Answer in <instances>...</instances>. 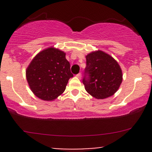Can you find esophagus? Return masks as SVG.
Listing matches in <instances>:
<instances>
[{
    "mask_svg": "<svg viewBox=\"0 0 152 152\" xmlns=\"http://www.w3.org/2000/svg\"><path fill=\"white\" fill-rule=\"evenodd\" d=\"M76 76H77V77L79 78V79H81V78H82V73H79L77 75H76Z\"/></svg>",
    "mask_w": 152,
    "mask_h": 152,
    "instance_id": "34e87169",
    "label": "esophagus"
}]
</instances>
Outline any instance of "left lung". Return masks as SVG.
Returning a JSON list of instances; mask_svg holds the SVG:
<instances>
[{"label": "left lung", "mask_w": 152, "mask_h": 152, "mask_svg": "<svg viewBox=\"0 0 152 152\" xmlns=\"http://www.w3.org/2000/svg\"><path fill=\"white\" fill-rule=\"evenodd\" d=\"M82 82L86 91L98 99L113 96L122 82V71L118 63L102 50L86 56V67Z\"/></svg>", "instance_id": "left-lung-1"}]
</instances>
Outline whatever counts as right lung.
<instances>
[{"instance_id": "right-lung-1", "label": "right lung", "mask_w": 152, "mask_h": 152, "mask_svg": "<svg viewBox=\"0 0 152 152\" xmlns=\"http://www.w3.org/2000/svg\"><path fill=\"white\" fill-rule=\"evenodd\" d=\"M73 76L65 53L53 48L39 52L26 70L31 90L45 101L53 100L62 94L69 79Z\"/></svg>"}]
</instances>
